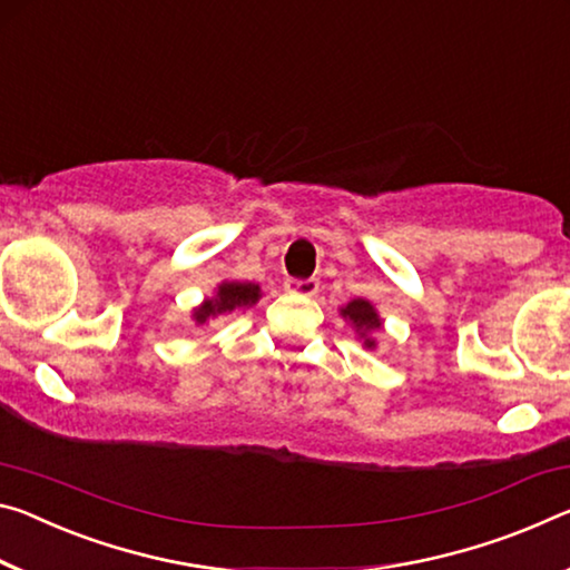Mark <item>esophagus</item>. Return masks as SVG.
Returning a JSON list of instances; mask_svg holds the SVG:
<instances>
[{"label":"esophagus","mask_w":570,"mask_h":570,"mask_svg":"<svg viewBox=\"0 0 570 570\" xmlns=\"http://www.w3.org/2000/svg\"><path fill=\"white\" fill-rule=\"evenodd\" d=\"M286 292L294 294V296H314L320 292V282H317V278H304V282L294 278V282L286 284Z\"/></svg>","instance_id":"esophagus-1"}]
</instances>
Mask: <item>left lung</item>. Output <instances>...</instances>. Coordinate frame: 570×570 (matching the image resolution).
Wrapping results in <instances>:
<instances>
[{"instance_id":"left-lung-1","label":"left lung","mask_w":570,"mask_h":570,"mask_svg":"<svg viewBox=\"0 0 570 570\" xmlns=\"http://www.w3.org/2000/svg\"><path fill=\"white\" fill-rule=\"evenodd\" d=\"M340 317L345 320L352 330H355L357 340L363 342V347H367V350L377 347L375 334L383 330V320H381V314H377L373 302L357 296V299H352L345 306H340Z\"/></svg>"}]
</instances>
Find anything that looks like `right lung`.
I'll list each match as a JSON object with an SVG mask.
<instances>
[{
	"instance_id": "1",
	"label": "right lung",
	"mask_w": 570,
	"mask_h": 570,
	"mask_svg": "<svg viewBox=\"0 0 570 570\" xmlns=\"http://www.w3.org/2000/svg\"><path fill=\"white\" fill-rule=\"evenodd\" d=\"M261 299V286L253 284V282H220L215 286L213 296H205V299L195 306L193 312H189V317H193L195 327H203L210 320H218L223 314H230V312H238V309H250L253 304Z\"/></svg>"
}]
</instances>
